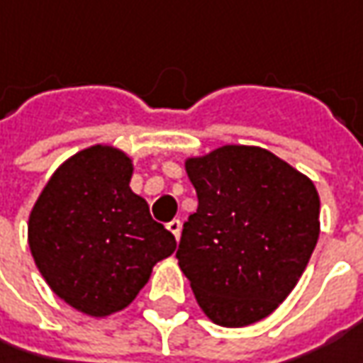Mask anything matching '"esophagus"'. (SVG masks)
Segmentation results:
<instances>
[{
	"label": "esophagus",
	"instance_id": "esophagus-1",
	"mask_svg": "<svg viewBox=\"0 0 363 363\" xmlns=\"http://www.w3.org/2000/svg\"><path fill=\"white\" fill-rule=\"evenodd\" d=\"M166 229H168V231H170V233H172V235H174L177 240L181 238L182 225H181V221H179V219H172V221H170V223L166 225Z\"/></svg>",
	"mask_w": 363,
	"mask_h": 363
}]
</instances>
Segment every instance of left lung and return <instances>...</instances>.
<instances>
[{
  "label": "left lung",
  "instance_id": "left-lung-1",
  "mask_svg": "<svg viewBox=\"0 0 363 363\" xmlns=\"http://www.w3.org/2000/svg\"><path fill=\"white\" fill-rule=\"evenodd\" d=\"M199 207L182 225L179 266L221 327L268 317L296 286L319 240L313 181L258 146L186 158Z\"/></svg>",
  "mask_w": 363,
  "mask_h": 363
}]
</instances>
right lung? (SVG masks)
<instances>
[{
  "mask_svg": "<svg viewBox=\"0 0 363 363\" xmlns=\"http://www.w3.org/2000/svg\"><path fill=\"white\" fill-rule=\"evenodd\" d=\"M134 164L113 146L77 152L42 189L28 221L40 274L72 308L107 317L144 289L154 264L177 250L130 189Z\"/></svg>",
  "mask_w": 363,
  "mask_h": 363,
  "instance_id": "right-lung-1",
  "label": "right lung"
}]
</instances>
